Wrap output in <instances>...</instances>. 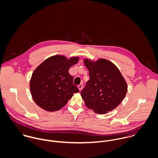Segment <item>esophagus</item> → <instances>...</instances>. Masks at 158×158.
Returning a JSON list of instances; mask_svg holds the SVG:
<instances>
[{
	"label": "esophagus",
	"instance_id": "34e87169",
	"mask_svg": "<svg viewBox=\"0 0 158 158\" xmlns=\"http://www.w3.org/2000/svg\"><path fill=\"white\" fill-rule=\"evenodd\" d=\"M78 89H79L80 91H81V90H82L83 88V85H82V84H80V85L78 86Z\"/></svg>",
	"mask_w": 158,
	"mask_h": 158
}]
</instances>
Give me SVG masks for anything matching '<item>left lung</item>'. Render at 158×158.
Returning a JSON list of instances; mask_svg holds the SVG:
<instances>
[{"label":"left lung","mask_w":158,"mask_h":158,"mask_svg":"<svg viewBox=\"0 0 158 158\" xmlns=\"http://www.w3.org/2000/svg\"><path fill=\"white\" fill-rule=\"evenodd\" d=\"M84 63L89 72V80L81 92L86 106L97 114H105L115 108L127 92V83L111 62L100 59Z\"/></svg>","instance_id":"8db88e82"}]
</instances>
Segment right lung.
Masks as SVG:
<instances>
[{
	"mask_svg": "<svg viewBox=\"0 0 158 158\" xmlns=\"http://www.w3.org/2000/svg\"><path fill=\"white\" fill-rule=\"evenodd\" d=\"M78 61V57L67 60L63 56H51L34 70L30 82L35 102L48 111L64 107L73 93L79 90L73 83V77L69 69Z\"/></svg>",
	"mask_w": 158,
	"mask_h": 158,
	"instance_id": "obj_1",
	"label": "right lung"
}]
</instances>
